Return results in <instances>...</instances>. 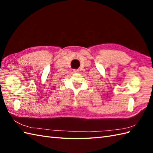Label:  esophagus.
Returning a JSON list of instances; mask_svg holds the SVG:
<instances>
[{
    "label": "esophagus",
    "mask_w": 153,
    "mask_h": 153,
    "mask_svg": "<svg viewBox=\"0 0 153 153\" xmlns=\"http://www.w3.org/2000/svg\"><path fill=\"white\" fill-rule=\"evenodd\" d=\"M74 73H78V72H79V70L75 69V70H74Z\"/></svg>",
    "instance_id": "esophagus-1"
}]
</instances>
